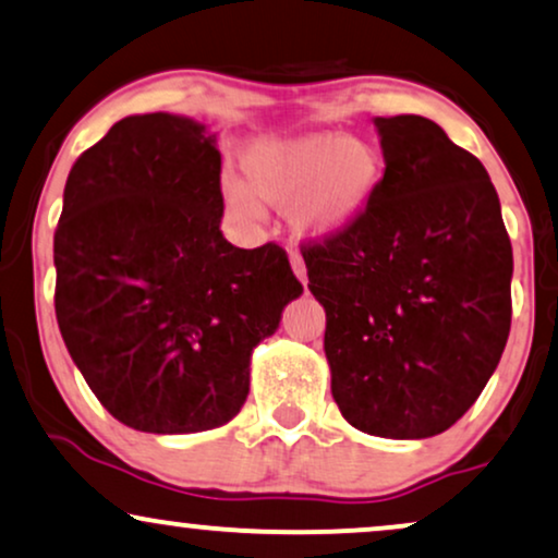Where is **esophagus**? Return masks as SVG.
Returning <instances> with one entry per match:
<instances>
[{"label": "esophagus", "mask_w": 558, "mask_h": 558, "mask_svg": "<svg viewBox=\"0 0 558 558\" xmlns=\"http://www.w3.org/2000/svg\"><path fill=\"white\" fill-rule=\"evenodd\" d=\"M291 267H293L295 278H299L301 283L306 286V263H303L301 255H291Z\"/></svg>", "instance_id": "1"}]
</instances>
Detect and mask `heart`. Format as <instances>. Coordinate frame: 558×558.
Wrapping results in <instances>:
<instances>
[{
  "label": "heart",
  "mask_w": 558,
  "mask_h": 558,
  "mask_svg": "<svg viewBox=\"0 0 558 558\" xmlns=\"http://www.w3.org/2000/svg\"><path fill=\"white\" fill-rule=\"evenodd\" d=\"M246 182L221 174V195L246 218L259 216V201L288 209L291 227L312 242L342 236L365 214L384 161L376 146L342 133L263 136L242 151Z\"/></svg>",
  "instance_id": "obj_1"
}]
</instances>
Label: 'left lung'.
Masks as SVG:
<instances>
[{
  "mask_svg": "<svg viewBox=\"0 0 558 558\" xmlns=\"http://www.w3.org/2000/svg\"><path fill=\"white\" fill-rule=\"evenodd\" d=\"M384 178L342 236L303 246L327 312L331 397L361 433L422 440L456 425L510 335L512 244L474 154L422 116L373 118Z\"/></svg>",
  "mask_w": 558,
  "mask_h": 558,
  "instance_id": "8db88e82",
  "label": "left lung"
}]
</instances>
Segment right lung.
<instances>
[{"instance_id":"right-lung-1","label":"right lung","mask_w":558,"mask_h":558,"mask_svg":"<svg viewBox=\"0 0 558 558\" xmlns=\"http://www.w3.org/2000/svg\"><path fill=\"white\" fill-rule=\"evenodd\" d=\"M221 218V154L195 118H123L69 172L56 319L92 393L141 433L236 417L252 352L303 293L278 244L239 250Z\"/></svg>"}]
</instances>
